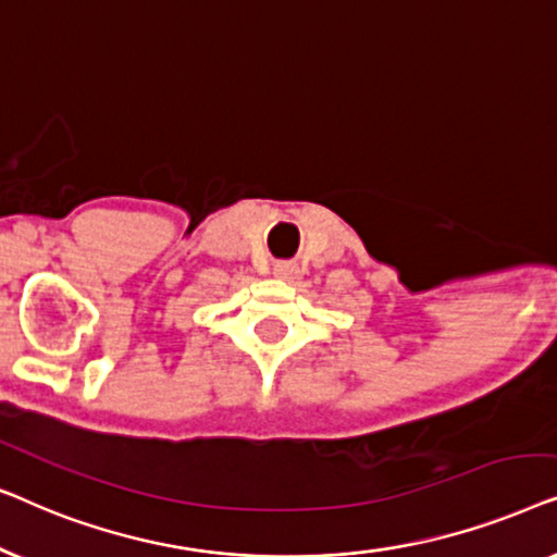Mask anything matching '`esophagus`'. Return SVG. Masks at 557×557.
Returning a JSON list of instances; mask_svg holds the SVG:
<instances>
[{
    "label": "esophagus",
    "instance_id": "34e87169",
    "mask_svg": "<svg viewBox=\"0 0 557 557\" xmlns=\"http://www.w3.org/2000/svg\"><path fill=\"white\" fill-rule=\"evenodd\" d=\"M296 273H299V269H296V263L292 261H278L276 265H273V276L278 278H296Z\"/></svg>",
    "mask_w": 557,
    "mask_h": 557
}]
</instances>
